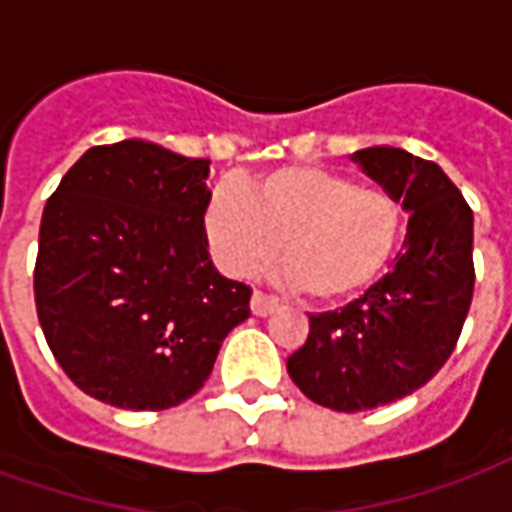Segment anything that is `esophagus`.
Returning a JSON list of instances; mask_svg holds the SVG:
<instances>
[{
	"instance_id": "obj_1",
	"label": "esophagus",
	"mask_w": 512,
	"mask_h": 512,
	"mask_svg": "<svg viewBox=\"0 0 512 512\" xmlns=\"http://www.w3.org/2000/svg\"><path fill=\"white\" fill-rule=\"evenodd\" d=\"M274 310H279V301L274 299V296H266V293H260V290L252 293V312H255L257 318H268Z\"/></svg>"
}]
</instances>
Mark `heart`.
<instances>
[{
  "label": "heart",
  "instance_id": "heart-1",
  "mask_svg": "<svg viewBox=\"0 0 512 512\" xmlns=\"http://www.w3.org/2000/svg\"><path fill=\"white\" fill-rule=\"evenodd\" d=\"M202 230L227 274L249 277L282 249L290 288L312 301H340L373 285L392 260L403 205L392 191L359 186L337 169L293 164L260 175L246 191L216 186Z\"/></svg>",
  "mask_w": 512,
  "mask_h": 512
}]
</instances>
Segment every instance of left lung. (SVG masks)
I'll use <instances>...</instances> for the list:
<instances>
[{
    "label": "left lung",
    "mask_w": 512,
    "mask_h": 512,
    "mask_svg": "<svg viewBox=\"0 0 512 512\" xmlns=\"http://www.w3.org/2000/svg\"><path fill=\"white\" fill-rule=\"evenodd\" d=\"M351 161L411 216L389 274L343 310L310 315L307 343L288 356L293 384L345 414L428 384L461 337L474 290L472 208L439 164L386 145Z\"/></svg>",
    "instance_id": "obj_1"
}]
</instances>
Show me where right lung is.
<instances>
[{"instance_id":"1","label":"right lung","mask_w":512,"mask_h":512,"mask_svg":"<svg viewBox=\"0 0 512 512\" xmlns=\"http://www.w3.org/2000/svg\"><path fill=\"white\" fill-rule=\"evenodd\" d=\"M211 161L145 139L90 147L40 222L35 304L51 354L101 403L161 411L208 381L252 290L208 255Z\"/></svg>"}]
</instances>
